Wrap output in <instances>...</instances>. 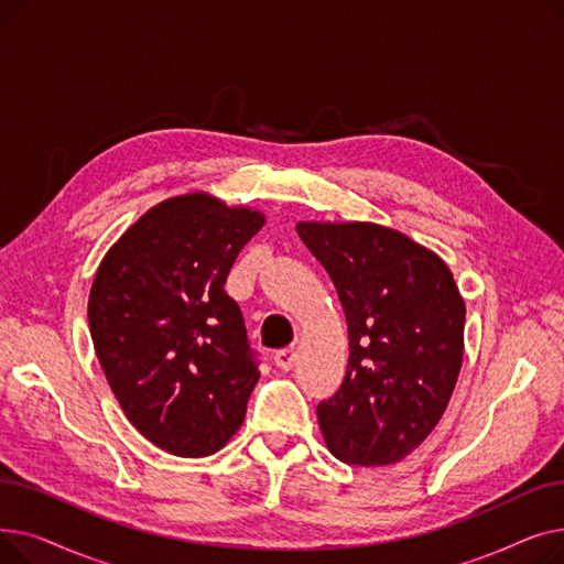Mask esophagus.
<instances>
[{
    "label": "esophagus",
    "mask_w": 564,
    "mask_h": 564,
    "mask_svg": "<svg viewBox=\"0 0 564 564\" xmlns=\"http://www.w3.org/2000/svg\"><path fill=\"white\" fill-rule=\"evenodd\" d=\"M294 361H297V351L294 349H279L274 354V364L281 368V370H290L294 366Z\"/></svg>",
    "instance_id": "34e87169"
}]
</instances>
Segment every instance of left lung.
<instances>
[{"instance_id":"8db88e82","label":"left lung","mask_w":564,"mask_h":564,"mask_svg":"<svg viewBox=\"0 0 564 564\" xmlns=\"http://www.w3.org/2000/svg\"><path fill=\"white\" fill-rule=\"evenodd\" d=\"M347 317L349 361L317 404L334 457L354 466L404 459L446 411L464 357V300L436 253L377 224L300 221Z\"/></svg>"}]
</instances>
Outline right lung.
Segmentation results:
<instances>
[{
    "instance_id": "obj_1",
    "label": "right lung",
    "mask_w": 564,
    "mask_h": 564,
    "mask_svg": "<svg viewBox=\"0 0 564 564\" xmlns=\"http://www.w3.org/2000/svg\"><path fill=\"white\" fill-rule=\"evenodd\" d=\"M260 213L175 196L118 240L88 297L98 361L128 421L158 448L207 457L242 425L260 377L224 285Z\"/></svg>"
}]
</instances>
